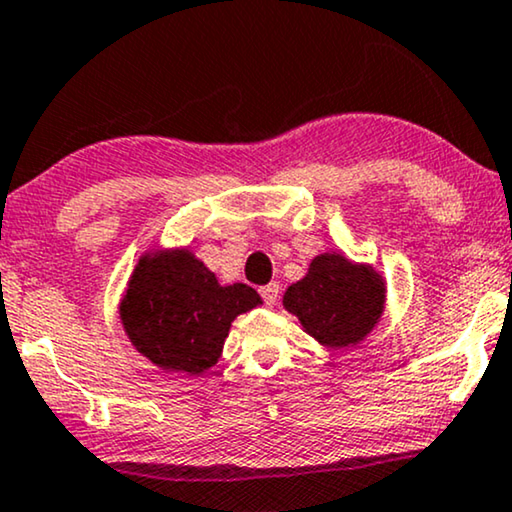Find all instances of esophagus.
<instances>
[{
    "label": "esophagus",
    "instance_id": "1",
    "mask_svg": "<svg viewBox=\"0 0 512 512\" xmlns=\"http://www.w3.org/2000/svg\"><path fill=\"white\" fill-rule=\"evenodd\" d=\"M260 295H262V300H264V304H267V307H274V304L278 302V283H269V286H262Z\"/></svg>",
    "mask_w": 512,
    "mask_h": 512
}]
</instances>
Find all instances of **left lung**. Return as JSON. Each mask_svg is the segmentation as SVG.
I'll list each match as a JSON object with an SVG mask.
<instances>
[{
	"label": "left lung",
	"mask_w": 512,
	"mask_h": 512,
	"mask_svg": "<svg viewBox=\"0 0 512 512\" xmlns=\"http://www.w3.org/2000/svg\"><path fill=\"white\" fill-rule=\"evenodd\" d=\"M283 307L326 347L357 345L373 331L385 309V283L368 264H354L338 252H323L307 276L283 295Z\"/></svg>",
	"instance_id": "left-lung-1"
}]
</instances>
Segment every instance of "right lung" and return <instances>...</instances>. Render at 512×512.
Returning <instances> with one entry per match:
<instances>
[{"label": "right lung", "instance_id": "add662e5", "mask_svg": "<svg viewBox=\"0 0 512 512\" xmlns=\"http://www.w3.org/2000/svg\"><path fill=\"white\" fill-rule=\"evenodd\" d=\"M262 302L245 283L219 286L189 250L144 255L120 302L132 345L155 366L198 375L217 364L231 321Z\"/></svg>", "mask_w": 512, "mask_h": 512}]
</instances>
